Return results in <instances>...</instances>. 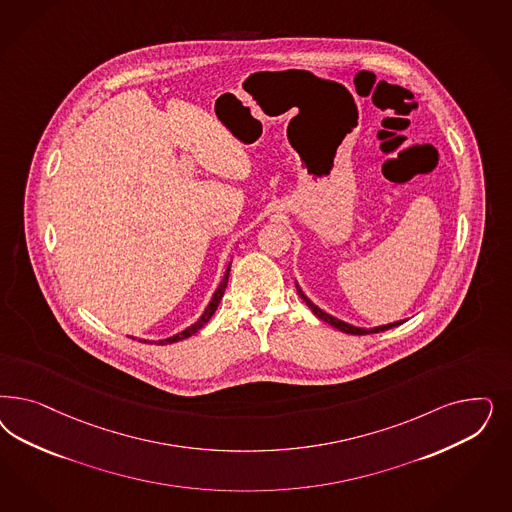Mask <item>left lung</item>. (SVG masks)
Instances as JSON below:
<instances>
[{"mask_svg": "<svg viewBox=\"0 0 512 512\" xmlns=\"http://www.w3.org/2000/svg\"><path fill=\"white\" fill-rule=\"evenodd\" d=\"M297 294L301 296V299L311 307V311H313L320 320H324V322H328L330 326L333 328H337V330L345 331V333H352V335H367V333H379V331L390 330V328H396L399 324H403L405 320H399V322H392V324H386V326H377V328H371V330H365V328H356V326H352V324H347V322H343V320H339V318H335V316H331V314L324 313L322 309H318L316 305H314L313 301L309 299V297L303 294V290L297 286Z\"/></svg>", "mask_w": 512, "mask_h": 512, "instance_id": "1", "label": "left lung"}]
</instances>
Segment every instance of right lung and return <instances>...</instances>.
<instances>
[{
    "label": "right lung",
    "mask_w": 512,
    "mask_h": 512,
    "mask_svg": "<svg viewBox=\"0 0 512 512\" xmlns=\"http://www.w3.org/2000/svg\"><path fill=\"white\" fill-rule=\"evenodd\" d=\"M230 267L231 264H228V269H226V273H224V279L222 282L218 284V288L215 290V294L211 297V301H209V305H207V309L203 311V314L199 316L198 322L196 324H192V326H188L186 330H182L181 333H177V335H173V337H167V339H162V341H158L156 345H169V343H177V341H182V339H186V337H190V335H194L196 331L201 330L207 322H209V318L215 314L216 307H218V303H220V299L224 296V290H226V286H228V279H230ZM149 343V341H147ZM150 343H154V341H150Z\"/></svg>",
    "instance_id": "add662e5"
}]
</instances>
